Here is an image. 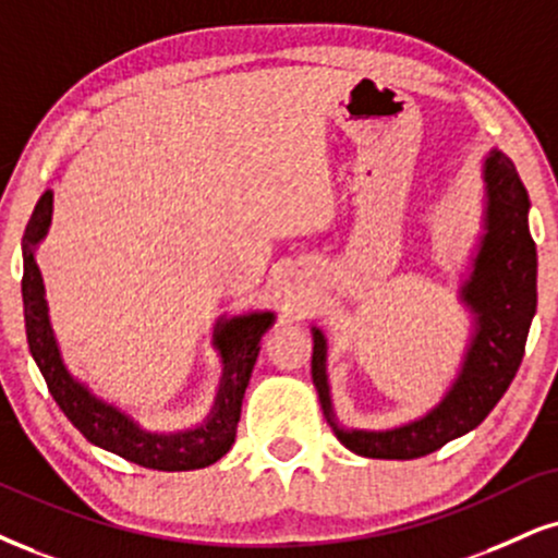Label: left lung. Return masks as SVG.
Here are the masks:
<instances>
[{"instance_id":"1","label":"left lung","mask_w":558,"mask_h":558,"mask_svg":"<svg viewBox=\"0 0 558 558\" xmlns=\"http://www.w3.org/2000/svg\"><path fill=\"white\" fill-rule=\"evenodd\" d=\"M484 215L469 274L458 298L471 313V336L463 362L435 409L390 429L343 426L333 411L328 383V341L318 326L313 331V383L320 409L333 435L347 450L364 458L411 460L469 435L489 416L518 373L525 339L535 315L538 253L527 227L531 198L510 157L492 147L481 160Z\"/></svg>"}]
</instances>
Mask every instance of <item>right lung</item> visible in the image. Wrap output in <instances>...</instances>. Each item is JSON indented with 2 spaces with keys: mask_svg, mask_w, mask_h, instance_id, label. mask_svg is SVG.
I'll use <instances>...</instances> for the list:
<instances>
[{
  "mask_svg": "<svg viewBox=\"0 0 558 558\" xmlns=\"http://www.w3.org/2000/svg\"><path fill=\"white\" fill-rule=\"evenodd\" d=\"M53 215V191H46L33 209L23 235V307L27 347L46 377L53 401L64 411L69 422L100 450L113 452L142 469L153 471H196L217 463L230 452L238 435L240 405L251 380L253 364L258 360L260 339L274 326V311H253L235 315L232 320L219 318L211 331V347L222 360V377L215 405L202 424L178 432H153L142 426L132 414L108 403L106 398L87 388L80 377L69 373L61 356L59 339L48 318L46 287L36 260V247L48 235Z\"/></svg>",
  "mask_w": 558,
  "mask_h": 558,
  "instance_id": "1",
  "label": "right lung"
}]
</instances>
